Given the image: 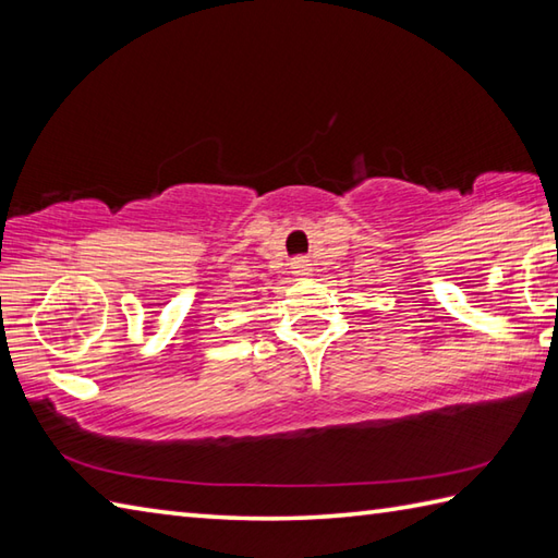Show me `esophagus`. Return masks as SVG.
<instances>
[{
    "label": "esophagus",
    "instance_id": "esophagus-1",
    "mask_svg": "<svg viewBox=\"0 0 558 558\" xmlns=\"http://www.w3.org/2000/svg\"><path fill=\"white\" fill-rule=\"evenodd\" d=\"M292 272H294V276H298V278L312 276V264H310V258H304V256L294 258V260H292Z\"/></svg>",
    "mask_w": 558,
    "mask_h": 558
}]
</instances>
